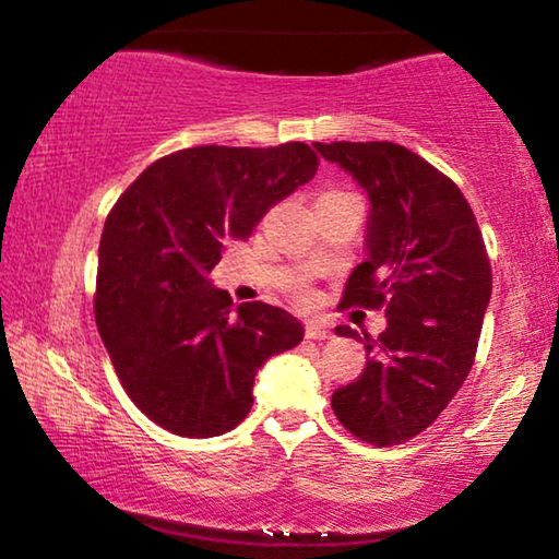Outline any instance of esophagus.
Masks as SVG:
<instances>
[{"label": "esophagus", "instance_id": "obj_1", "mask_svg": "<svg viewBox=\"0 0 559 559\" xmlns=\"http://www.w3.org/2000/svg\"><path fill=\"white\" fill-rule=\"evenodd\" d=\"M306 337L308 340H328L330 330H328V325L318 323V320H310V323L306 325Z\"/></svg>", "mask_w": 559, "mask_h": 559}]
</instances>
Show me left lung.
Here are the masks:
<instances>
[{
	"instance_id": "8db88e82",
	"label": "left lung",
	"mask_w": 559,
	"mask_h": 559,
	"mask_svg": "<svg viewBox=\"0 0 559 559\" xmlns=\"http://www.w3.org/2000/svg\"><path fill=\"white\" fill-rule=\"evenodd\" d=\"M313 145L370 200L367 259L349 273L343 306H384L386 316L377 340L335 328L370 357L333 394V412L353 437L394 447L427 429L466 382L493 283L486 243L461 189L412 150Z\"/></svg>"
}]
</instances>
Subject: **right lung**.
I'll use <instances>...</instances> for the list:
<instances>
[{"label": "right lung", "instance_id": "right-lung-1", "mask_svg": "<svg viewBox=\"0 0 559 559\" xmlns=\"http://www.w3.org/2000/svg\"><path fill=\"white\" fill-rule=\"evenodd\" d=\"M318 173L306 143L202 145L150 165L103 226L96 325L122 390L179 437L231 431L253 404V377L302 340L269 302H241L210 278L224 243L249 239L273 204Z\"/></svg>", "mask_w": 559, "mask_h": 559}]
</instances>
